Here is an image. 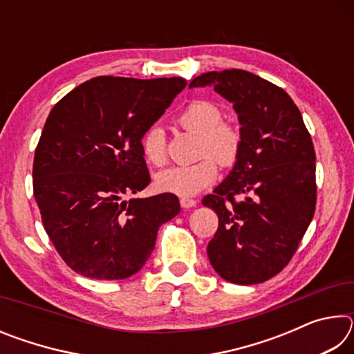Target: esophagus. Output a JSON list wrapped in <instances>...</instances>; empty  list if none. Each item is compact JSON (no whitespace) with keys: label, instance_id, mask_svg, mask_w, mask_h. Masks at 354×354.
Listing matches in <instances>:
<instances>
[{"label":"esophagus","instance_id":"1","mask_svg":"<svg viewBox=\"0 0 354 354\" xmlns=\"http://www.w3.org/2000/svg\"><path fill=\"white\" fill-rule=\"evenodd\" d=\"M179 203H181V206L184 207V209H190V207H194V206H196V201L195 200H192V198H181L179 200Z\"/></svg>","mask_w":354,"mask_h":354}]
</instances>
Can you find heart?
Returning a JSON list of instances; mask_svg holds the SVG:
<instances>
[{"label":"heart","instance_id":"1","mask_svg":"<svg viewBox=\"0 0 354 354\" xmlns=\"http://www.w3.org/2000/svg\"><path fill=\"white\" fill-rule=\"evenodd\" d=\"M176 123L185 131L200 136V156H206L196 164L170 167L156 176L160 192L178 196H192L214 184L220 165L230 167L236 162L241 149V131L234 124L223 122L220 106L207 100H195L184 107ZM143 159L148 164L160 167L165 162L164 133L159 128H149L140 142ZM213 158H211L210 156ZM216 160L214 161L213 159Z\"/></svg>","mask_w":354,"mask_h":354}]
</instances>
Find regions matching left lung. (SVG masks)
I'll use <instances>...</instances> for the list:
<instances>
[{"mask_svg": "<svg viewBox=\"0 0 354 354\" xmlns=\"http://www.w3.org/2000/svg\"><path fill=\"white\" fill-rule=\"evenodd\" d=\"M212 86L239 115L237 160L203 206L218 230L211 266L234 284L273 278L290 262L315 212V151L297 104L283 88L245 70L209 71L189 87ZM245 194L239 202L235 196Z\"/></svg>", "mask_w": 354, "mask_h": 354, "instance_id": "left-lung-1", "label": "left lung"}]
</instances>
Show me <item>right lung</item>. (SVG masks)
<instances>
[{
	"label": "right lung",
	"instance_id": "1",
	"mask_svg": "<svg viewBox=\"0 0 354 354\" xmlns=\"http://www.w3.org/2000/svg\"><path fill=\"white\" fill-rule=\"evenodd\" d=\"M185 86L183 77L98 76L51 109L32 185L46 234L71 270L93 279L133 277L159 226L181 211L173 194L124 198L149 184L142 137Z\"/></svg>",
	"mask_w": 354,
	"mask_h": 354
}]
</instances>
